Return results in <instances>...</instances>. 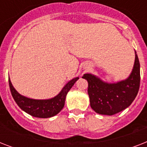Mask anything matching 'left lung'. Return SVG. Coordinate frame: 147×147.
Segmentation results:
<instances>
[{
	"mask_svg": "<svg viewBox=\"0 0 147 147\" xmlns=\"http://www.w3.org/2000/svg\"><path fill=\"white\" fill-rule=\"evenodd\" d=\"M88 81L90 105L100 114L114 115L130 106L139 92L140 66L135 51L132 72L127 79L117 83H107L92 74L82 76Z\"/></svg>",
	"mask_w": 147,
	"mask_h": 147,
	"instance_id": "left-lung-1",
	"label": "left lung"
}]
</instances>
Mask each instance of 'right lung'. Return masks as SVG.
<instances>
[{
    "label": "right lung",
    "mask_w": 147,
    "mask_h": 147,
    "mask_svg": "<svg viewBox=\"0 0 147 147\" xmlns=\"http://www.w3.org/2000/svg\"><path fill=\"white\" fill-rule=\"evenodd\" d=\"M78 78H79L77 77L69 81L63 87L59 94H58L56 96L51 99H46V100L32 99L20 94L12 85L10 78H9V86L13 98L17 105L24 111L35 117L48 118L55 116L61 111V110L64 107L65 97L68 92Z\"/></svg>",
    "instance_id": "obj_1"
}]
</instances>
